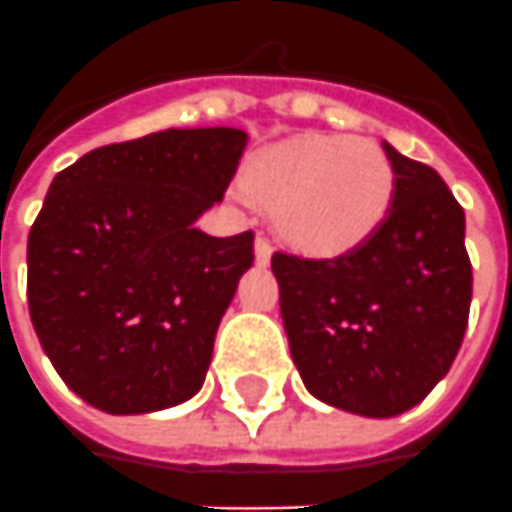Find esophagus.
I'll return each mask as SVG.
<instances>
[{"label":"esophagus","instance_id":"1","mask_svg":"<svg viewBox=\"0 0 512 512\" xmlns=\"http://www.w3.org/2000/svg\"><path fill=\"white\" fill-rule=\"evenodd\" d=\"M270 256H273V245H270V239L264 234L256 236V262L267 264L270 262Z\"/></svg>","mask_w":512,"mask_h":512}]
</instances>
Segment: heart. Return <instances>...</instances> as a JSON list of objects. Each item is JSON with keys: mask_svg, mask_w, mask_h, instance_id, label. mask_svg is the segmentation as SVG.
Masks as SVG:
<instances>
[{"mask_svg": "<svg viewBox=\"0 0 512 512\" xmlns=\"http://www.w3.org/2000/svg\"><path fill=\"white\" fill-rule=\"evenodd\" d=\"M245 183L276 206L278 228L292 245L337 253L384 220L396 172L370 139L312 133L262 150L245 169Z\"/></svg>", "mask_w": 512, "mask_h": 512, "instance_id": "heart-1", "label": "heart"}]
</instances>
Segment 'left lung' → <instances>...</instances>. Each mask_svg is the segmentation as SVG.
<instances>
[{"instance_id":"left-lung-1","label":"left lung","mask_w":512,"mask_h":512,"mask_svg":"<svg viewBox=\"0 0 512 512\" xmlns=\"http://www.w3.org/2000/svg\"><path fill=\"white\" fill-rule=\"evenodd\" d=\"M396 172L384 220L329 259L273 253L281 317L306 390L393 418L449 373L471 309L465 214L438 172L384 144Z\"/></svg>"}]
</instances>
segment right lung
<instances>
[{
  "label": "right lung",
  "instance_id": "right-lung-1",
  "mask_svg": "<svg viewBox=\"0 0 512 512\" xmlns=\"http://www.w3.org/2000/svg\"><path fill=\"white\" fill-rule=\"evenodd\" d=\"M245 144L236 128H169L55 175L27 236V303L52 368L91 407L136 415L200 390L253 231L209 236L195 220Z\"/></svg>",
  "mask_w": 512,
  "mask_h": 512
}]
</instances>
